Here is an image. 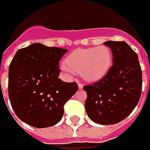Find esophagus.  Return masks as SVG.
<instances>
[{"label":"esophagus","mask_w":150,"mask_h":150,"mask_svg":"<svg viewBox=\"0 0 150 150\" xmlns=\"http://www.w3.org/2000/svg\"><path fill=\"white\" fill-rule=\"evenodd\" d=\"M77 85H78V88H79L80 90H81V89L83 88V84L82 83H77Z\"/></svg>","instance_id":"obj_1"}]
</instances>
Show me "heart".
<instances>
[{"label": "heart", "mask_w": 150, "mask_h": 150, "mask_svg": "<svg viewBox=\"0 0 150 150\" xmlns=\"http://www.w3.org/2000/svg\"><path fill=\"white\" fill-rule=\"evenodd\" d=\"M112 61L113 53L107 45L79 48L64 59L61 69L69 74L81 73L87 81H96L106 76Z\"/></svg>", "instance_id": "1"}]
</instances>
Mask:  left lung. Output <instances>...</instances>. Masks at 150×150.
<instances>
[{"label":"left lung","mask_w":150,"mask_h":150,"mask_svg":"<svg viewBox=\"0 0 150 150\" xmlns=\"http://www.w3.org/2000/svg\"><path fill=\"white\" fill-rule=\"evenodd\" d=\"M113 53L112 66L97 82L85 86L86 111L91 120L103 125L117 124L137 105L142 89V73L137 53L124 41L104 43Z\"/></svg>","instance_id":"obj_1"}]
</instances>
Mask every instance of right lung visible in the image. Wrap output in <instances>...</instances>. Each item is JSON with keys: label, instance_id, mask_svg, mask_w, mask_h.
Returning <instances> with one entry per match:
<instances>
[{"label": "right lung", "instance_id": "add662e5", "mask_svg": "<svg viewBox=\"0 0 150 150\" xmlns=\"http://www.w3.org/2000/svg\"><path fill=\"white\" fill-rule=\"evenodd\" d=\"M67 49L35 43L19 49L9 67L8 92L16 115L43 128L62 119L64 105L77 91L76 82L58 78L59 61Z\"/></svg>", "mask_w": 150, "mask_h": 150}]
</instances>
